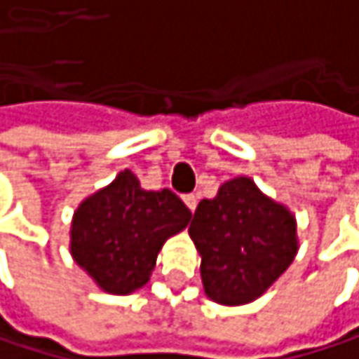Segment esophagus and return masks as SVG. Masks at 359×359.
Wrapping results in <instances>:
<instances>
[{"mask_svg": "<svg viewBox=\"0 0 359 359\" xmlns=\"http://www.w3.org/2000/svg\"><path fill=\"white\" fill-rule=\"evenodd\" d=\"M182 201H184V205H187L191 212H195V208H197V197H195L193 193H187V195H182Z\"/></svg>", "mask_w": 359, "mask_h": 359, "instance_id": "esophagus-1", "label": "esophagus"}]
</instances>
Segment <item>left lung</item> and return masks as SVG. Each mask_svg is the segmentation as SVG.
Wrapping results in <instances>:
<instances>
[{
  "instance_id": "left-lung-1",
  "label": "left lung",
  "mask_w": 359,
  "mask_h": 359,
  "mask_svg": "<svg viewBox=\"0 0 359 359\" xmlns=\"http://www.w3.org/2000/svg\"><path fill=\"white\" fill-rule=\"evenodd\" d=\"M189 237L201 257L203 291L220 306H245L264 295L299 250L295 214L250 177L226 180L216 197L201 199Z\"/></svg>"
}]
</instances>
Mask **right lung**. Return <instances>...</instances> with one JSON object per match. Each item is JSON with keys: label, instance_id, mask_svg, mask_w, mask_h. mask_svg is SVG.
Here are the masks:
<instances>
[{"label": "right lung", "instance_id": "obj_1", "mask_svg": "<svg viewBox=\"0 0 359 359\" xmlns=\"http://www.w3.org/2000/svg\"><path fill=\"white\" fill-rule=\"evenodd\" d=\"M189 220L179 195L143 189L126 168L74 210L70 255L102 291L130 295L149 283L162 245Z\"/></svg>", "mask_w": 359, "mask_h": 359}]
</instances>
